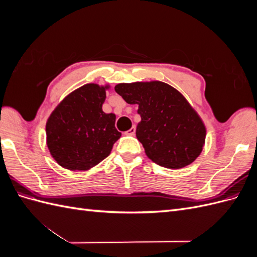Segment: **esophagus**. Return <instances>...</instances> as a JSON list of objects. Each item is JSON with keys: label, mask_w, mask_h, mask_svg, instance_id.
Listing matches in <instances>:
<instances>
[{"label": "esophagus", "mask_w": 257, "mask_h": 257, "mask_svg": "<svg viewBox=\"0 0 257 257\" xmlns=\"http://www.w3.org/2000/svg\"><path fill=\"white\" fill-rule=\"evenodd\" d=\"M135 132H136V127L133 126V127H131L127 132H125V134L126 135H131V136H134L135 135Z\"/></svg>", "instance_id": "obj_1"}]
</instances>
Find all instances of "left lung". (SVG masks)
<instances>
[{"label":"left lung","instance_id":"obj_1","mask_svg":"<svg viewBox=\"0 0 257 257\" xmlns=\"http://www.w3.org/2000/svg\"><path fill=\"white\" fill-rule=\"evenodd\" d=\"M114 90L127 104L138 105L142 120L136 137L155 164L179 169L199 157L206 141L205 123L177 89L152 80L118 83Z\"/></svg>","mask_w":257,"mask_h":257}]
</instances>
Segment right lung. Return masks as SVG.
<instances>
[{
  "label": "right lung",
  "instance_id": "obj_1",
  "mask_svg": "<svg viewBox=\"0 0 257 257\" xmlns=\"http://www.w3.org/2000/svg\"><path fill=\"white\" fill-rule=\"evenodd\" d=\"M109 84L87 83L66 95L46 123V141L51 157L60 166L89 170L110 154L121 137L115 114L102 109Z\"/></svg>",
  "mask_w": 257,
  "mask_h": 257
}]
</instances>
